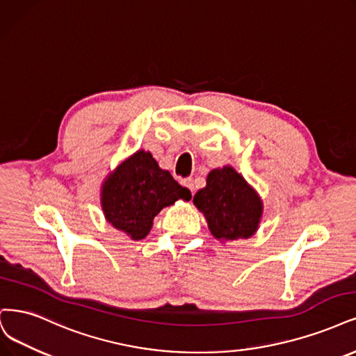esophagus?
Wrapping results in <instances>:
<instances>
[{"label":"esophagus","instance_id":"34e87169","mask_svg":"<svg viewBox=\"0 0 356 356\" xmlns=\"http://www.w3.org/2000/svg\"><path fill=\"white\" fill-rule=\"evenodd\" d=\"M182 186H186L191 193L194 191V182H193V179H191V178L184 179V181H182Z\"/></svg>","mask_w":356,"mask_h":356}]
</instances>
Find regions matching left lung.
Listing matches in <instances>:
<instances>
[{
  "label": "left lung",
  "instance_id": "obj_1",
  "mask_svg": "<svg viewBox=\"0 0 356 356\" xmlns=\"http://www.w3.org/2000/svg\"><path fill=\"white\" fill-rule=\"evenodd\" d=\"M193 203L203 213L211 234L220 243L250 238L259 229L264 216L259 193L231 165L212 169L206 187L194 194Z\"/></svg>",
  "mask_w": 356,
  "mask_h": 356
}]
</instances>
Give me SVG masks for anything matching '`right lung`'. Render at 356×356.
I'll return each instance as SVG.
<instances>
[{"label": "right lung", "mask_w": 356, "mask_h": 356, "mask_svg": "<svg viewBox=\"0 0 356 356\" xmlns=\"http://www.w3.org/2000/svg\"><path fill=\"white\" fill-rule=\"evenodd\" d=\"M190 199V190L179 186L145 150H137L108 172L100 191L104 219L131 240L149 234L163 207Z\"/></svg>", "instance_id": "1"}]
</instances>
